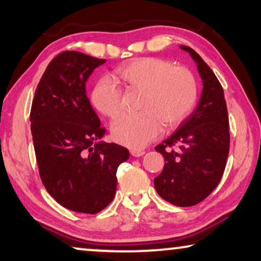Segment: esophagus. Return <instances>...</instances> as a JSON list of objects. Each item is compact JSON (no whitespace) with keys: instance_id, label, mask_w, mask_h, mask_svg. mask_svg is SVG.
Here are the masks:
<instances>
[{"instance_id":"1","label":"esophagus","mask_w":261,"mask_h":261,"mask_svg":"<svg viewBox=\"0 0 261 261\" xmlns=\"http://www.w3.org/2000/svg\"><path fill=\"white\" fill-rule=\"evenodd\" d=\"M130 154L133 156H141L145 154V151H142V149H130Z\"/></svg>"}]
</instances>
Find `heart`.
<instances>
[{
    "mask_svg": "<svg viewBox=\"0 0 261 261\" xmlns=\"http://www.w3.org/2000/svg\"><path fill=\"white\" fill-rule=\"evenodd\" d=\"M124 87L141 91L140 113L120 116L112 124L114 140L132 148H141L155 140L163 124L174 128L190 115L197 101L198 88L194 73L184 66H174L166 59L142 57L115 70ZM122 90L103 77L90 95L91 105L102 115L115 117L122 108Z\"/></svg>",
    "mask_w": 261,
    "mask_h": 261,
    "instance_id": "b5f03b06",
    "label": "heart"
}]
</instances>
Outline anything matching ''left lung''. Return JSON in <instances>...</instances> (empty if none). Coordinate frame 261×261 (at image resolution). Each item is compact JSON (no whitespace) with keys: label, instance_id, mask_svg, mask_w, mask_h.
<instances>
[{"label":"left lung","instance_id":"left-lung-1","mask_svg":"<svg viewBox=\"0 0 261 261\" xmlns=\"http://www.w3.org/2000/svg\"><path fill=\"white\" fill-rule=\"evenodd\" d=\"M197 63L203 80L198 106L177 130L155 146L165 159L154 178L159 196L177 206H191L212 194L229 153V121L222 85L208 64L189 46H180Z\"/></svg>","mask_w":261,"mask_h":261}]
</instances>
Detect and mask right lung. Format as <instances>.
<instances>
[{
    "instance_id": "obj_1",
    "label": "right lung",
    "mask_w": 261,
    "mask_h": 261,
    "mask_svg": "<svg viewBox=\"0 0 261 261\" xmlns=\"http://www.w3.org/2000/svg\"><path fill=\"white\" fill-rule=\"evenodd\" d=\"M106 63L77 51L51 60L31 108V130L41 181L64 208L97 214L115 196L116 171L127 148L99 142L106 134L87 96L85 83Z\"/></svg>"
}]
</instances>
